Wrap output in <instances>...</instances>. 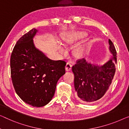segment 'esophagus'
I'll return each instance as SVG.
<instances>
[{"mask_svg": "<svg viewBox=\"0 0 129 129\" xmlns=\"http://www.w3.org/2000/svg\"><path fill=\"white\" fill-rule=\"evenodd\" d=\"M72 68V64H71V62H67L66 64V66H65V69H66V71H70Z\"/></svg>", "mask_w": 129, "mask_h": 129, "instance_id": "1", "label": "esophagus"}]
</instances>
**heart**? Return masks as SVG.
<instances>
[{"label": "heart", "mask_w": 129, "mask_h": 129, "mask_svg": "<svg viewBox=\"0 0 129 129\" xmlns=\"http://www.w3.org/2000/svg\"><path fill=\"white\" fill-rule=\"evenodd\" d=\"M87 36V34L86 32H78V33L75 34L74 36H73L72 40H75L78 39H82V38H83Z\"/></svg>", "instance_id": "b5f03b06"}]
</instances>
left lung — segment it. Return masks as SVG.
I'll return each mask as SVG.
<instances>
[{"label":"left lung","mask_w":129,"mask_h":129,"mask_svg":"<svg viewBox=\"0 0 129 129\" xmlns=\"http://www.w3.org/2000/svg\"><path fill=\"white\" fill-rule=\"evenodd\" d=\"M109 50L112 58L102 66H96L84 58L79 59L72 67L75 89L83 103H92L103 97L114 79L116 64V51L109 39Z\"/></svg>","instance_id":"1"}]
</instances>
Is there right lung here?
Wrapping results in <instances>:
<instances>
[{
    "instance_id": "right-lung-1",
    "label": "right lung",
    "mask_w": 129,
    "mask_h": 129,
    "mask_svg": "<svg viewBox=\"0 0 129 129\" xmlns=\"http://www.w3.org/2000/svg\"><path fill=\"white\" fill-rule=\"evenodd\" d=\"M37 31L32 29L17 42L11 55L10 70L17 95L28 104L41 107L52 99L67 63L51 60L36 49L33 38Z\"/></svg>"
}]
</instances>
